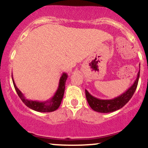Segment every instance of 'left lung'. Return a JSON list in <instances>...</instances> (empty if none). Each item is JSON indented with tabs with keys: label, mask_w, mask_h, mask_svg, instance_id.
<instances>
[{
	"label": "left lung",
	"mask_w": 148,
	"mask_h": 148,
	"mask_svg": "<svg viewBox=\"0 0 148 148\" xmlns=\"http://www.w3.org/2000/svg\"><path fill=\"white\" fill-rule=\"evenodd\" d=\"M139 77L140 71L138 73L137 78L135 80L134 83L125 92L112 99H98L90 95L89 92L85 90V95H86L87 101L89 105L94 111L100 113H110L119 110L125 105L133 97V94L137 88Z\"/></svg>",
	"instance_id": "obj_1"
}]
</instances>
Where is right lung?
Returning <instances> with one entry per match:
<instances>
[{
  "mask_svg": "<svg viewBox=\"0 0 148 148\" xmlns=\"http://www.w3.org/2000/svg\"><path fill=\"white\" fill-rule=\"evenodd\" d=\"M68 78V75L66 73H63L61 76V78L59 80V83H58V87L56 92L54 95L50 99L44 101H33V100H29L27 99L25 95L22 93V92L17 88L16 85L15 83V81L13 80L12 74V82H13L14 87H15V90H16L19 97L23 101L24 104L27 106L39 112H51L58 109L61 105L62 99H63V95L65 92V85H66V80Z\"/></svg>",
  "mask_w": 148,
  "mask_h": 148,
  "instance_id": "add662e5",
  "label": "right lung"
}]
</instances>
